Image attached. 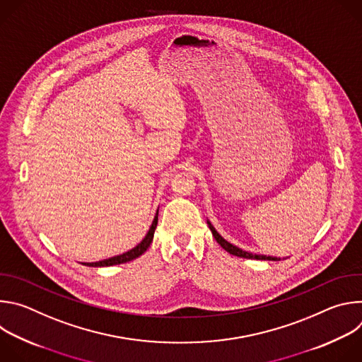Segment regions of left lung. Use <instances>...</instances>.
I'll use <instances>...</instances> for the list:
<instances>
[{"label": "left lung", "instance_id": "obj_1", "mask_svg": "<svg viewBox=\"0 0 362 362\" xmlns=\"http://www.w3.org/2000/svg\"><path fill=\"white\" fill-rule=\"evenodd\" d=\"M208 225H209V229L212 230V235L214 238L216 239V242L226 250L229 252L230 255H235V256H239V257H246V259H257V261H281L279 257H274V256H267V255H253L250 252H246V250H242L240 247L229 243L226 239H223L218 230L214 228V225L208 221Z\"/></svg>", "mask_w": 362, "mask_h": 362}]
</instances>
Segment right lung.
<instances>
[{
	"label": "right lung",
	"mask_w": 362,
	"mask_h": 362,
	"mask_svg": "<svg viewBox=\"0 0 362 362\" xmlns=\"http://www.w3.org/2000/svg\"><path fill=\"white\" fill-rule=\"evenodd\" d=\"M158 215H159V209L156 212V216H154L153 219V223L148 229V232L146 233L144 239L137 245L134 246L133 249L124 252L123 255H117V256H113V257H109V259H105V261H98V262H87V264H83L86 267H93V268H97V267H113V265H120V264H126L129 261H133L136 259V257H139L141 253H144L147 250V247L150 246L151 240H153V235H154V229H156L158 226Z\"/></svg>",
	"instance_id": "obj_1"
}]
</instances>
